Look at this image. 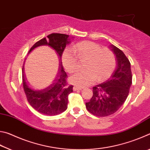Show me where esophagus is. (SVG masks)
I'll return each mask as SVG.
<instances>
[{"label": "esophagus", "mask_w": 150, "mask_h": 150, "mask_svg": "<svg viewBox=\"0 0 150 150\" xmlns=\"http://www.w3.org/2000/svg\"><path fill=\"white\" fill-rule=\"evenodd\" d=\"M73 90L74 91H78V90H81V87H73Z\"/></svg>", "instance_id": "obj_1"}]
</instances>
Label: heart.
<instances>
[{"mask_svg": "<svg viewBox=\"0 0 150 150\" xmlns=\"http://www.w3.org/2000/svg\"><path fill=\"white\" fill-rule=\"evenodd\" d=\"M63 65L69 73L75 72L81 62L85 70L75 73L69 77V82L78 87H85L97 81H105L115 69L116 60L110 50L102 49L97 44L85 41L72 47H67L62 55Z\"/></svg>", "mask_w": 150, "mask_h": 150, "instance_id": "obj_1", "label": "heart"}]
</instances>
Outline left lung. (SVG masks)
Instances as JSON below:
<instances>
[{
  "label": "left lung",
  "mask_w": 150,
  "mask_h": 150,
  "mask_svg": "<svg viewBox=\"0 0 150 150\" xmlns=\"http://www.w3.org/2000/svg\"><path fill=\"white\" fill-rule=\"evenodd\" d=\"M116 55L117 67L108 79L93 87V96L86 103L90 113L105 117L115 113L128 97L132 82L130 61L123 52L115 45H110Z\"/></svg>",
  "instance_id": "8db88e82"
}]
</instances>
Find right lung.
I'll use <instances>...</instances> for the list:
<instances>
[{"instance_id":"1","label":"right lung","mask_w":150,"mask_h":150,"mask_svg":"<svg viewBox=\"0 0 150 150\" xmlns=\"http://www.w3.org/2000/svg\"><path fill=\"white\" fill-rule=\"evenodd\" d=\"M69 35L52 33L46 38L41 39L30 48L28 54L38 46L47 45L53 48L59 57V67L53 81L47 86L36 88L30 85L26 80L22 68V83L27 100L33 108L45 115L54 116L63 112L67 108L68 95L73 92V85L67 84V73L63 69L62 55L66 45L70 42Z\"/></svg>"}]
</instances>
